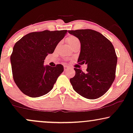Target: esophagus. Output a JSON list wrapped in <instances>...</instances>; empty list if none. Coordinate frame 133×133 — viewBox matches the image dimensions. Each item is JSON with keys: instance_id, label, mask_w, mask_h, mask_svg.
Instances as JSON below:
<instances>
[{"instance_id": "esophagus-1", "label": "esophagus", "mask_w": 133, "mask_h": 133, "mask_svg": "<svg viewBox=\"0 0 133 133\" xmlns=\"http://www.w3.org/2000/svg\"><path fill=\"white\" fill-rule=\"evenodd\" d=\"M68 69H69V67L66 66H64V70H65V71L67 70H68Z\"/></svg>"}]
</instances>
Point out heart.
I'll return each mask as SVG.
<instances>
[{"instance_id": "1", "label": "heart", "mask_w": 133, "mask_h": 133, "mask_svg": "<svg viewBox=\"0 0 133 133\" xmlns=\"http://www.w3.org/2000/svg\"><path fill=\"white\" fill-rule=\"evenodd\" d=\"M66 41L68 43L69 46H70V45H72L74 43L79 42V40H78L77 38L75 36H69L68 37L66 38Z\"/></svg>"}]
</instances>
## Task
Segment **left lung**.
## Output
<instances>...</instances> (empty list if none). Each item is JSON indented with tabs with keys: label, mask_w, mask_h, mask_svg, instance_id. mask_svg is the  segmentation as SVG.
Listing matches in <instances>:
<instances>
[{
	"label": "left lung",
	"mask_w": 133,
	"mask_h": 133,
	"mask_svg": "<svg viewBox=\"0 0 133 133\" xmlns=\"http://www.w3.org/2000/svg\"><path fill=\"white\" fill-rule=\"evenodd\" d=\"M81 42L77 62L87 64V72L74 68L76 74L70 82L76 92L96 99L107 92L116 77L117 57L112 43L100 32L85 29L68 31Z\"/></svg>",
	"instance_id": "left-lung-1"
}]
</instances>
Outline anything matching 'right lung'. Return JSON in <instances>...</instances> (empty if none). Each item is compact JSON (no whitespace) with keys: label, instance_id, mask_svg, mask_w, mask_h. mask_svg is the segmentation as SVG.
<instances>
[{"label":"right lung","instance_id":"add662e5","mask_svg":"<svg viewBox=\"0 0 133 133\" xmlns=\"http://www.w3.org/2000/svg\"><path fill=\"white\" fill-rule=\"evenodd\" d=\"M67 30L30 32L15 43L10 61L14 82L31 97L43 96L53 88L63 66L43 65L48 54L53 53Z\"/></svg>","mask_w":133,"mask_h":133}]
</instances>
